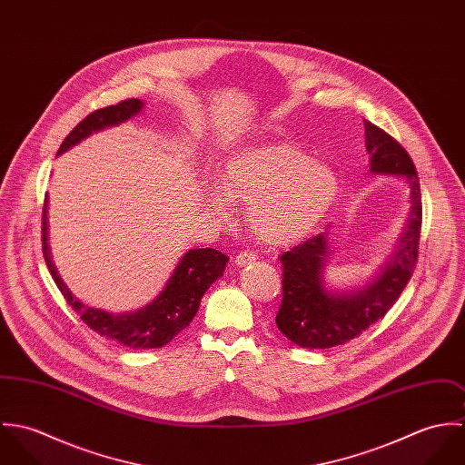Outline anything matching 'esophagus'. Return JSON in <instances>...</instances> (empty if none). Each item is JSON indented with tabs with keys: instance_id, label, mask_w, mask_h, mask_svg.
I'll return each mask as SVG.
<instances>
[{
	"instance_id": "obj_1",
	"label": "esophagus",
	"mask_w": 465,
	"mask_h": 465,
	"mask_svg": "<svg viewBox=\"0 0 465 465\" xmlns=\"http://www.w3.org/2000/svg\"><path fill=\"white\" fill-rule=\"evenodd\" d=\"M252 262H256V254L252 251H242L234 258V263L238 266L249 265Z\"/></svg>"
}]
</instances>
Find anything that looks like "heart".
<instances>
[{"instance_id":"heart-1","label":"heart","mask_w":465,"mask_h":465,"mask_svg":"<svg viewBox=\"0 0 465 465\" xmlns=\"http://www.w3.org/2000/svg\"><path fill=\"white\" fill-rule=\"evenodd\" d=\"M218 188L229 202L247 205V223L262 243L284 247L321 222L336 197L338 179L297 144L277 141L232 153L220 170ZM207 197L218 216L229 214L218 192Z\"/></svg>"}]
</instances>
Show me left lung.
Wrapping results in <instances>:
<instances>
[{"label": "left lung", "mask_w": 465, "mask_h": 465, "mask_svg": "<svg viewBox=\"0 0 465 465\" xmlns=\"http://www.w3.org/2000/svg\"><path fill=\"white\" fill-rule=\"evenodd\" d=\"M363 125L371 172L404 175L410 184V218L392 262L372 284L351 295H336L324 288L322 270L330 251L326 234H317L281 256L282 302L275 324L304 349H330L369 330L396 304L417 265L422 202L415 164L391 134L367 120Z\"/></svg>", "instance_id": "1"}]
</instances>
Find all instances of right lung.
<instances>
[{"mask_svg": "<svg viewBox=\"0 0 465 465\" xmlns=\"http://www.w3.org/2000/svg\"><path fill=\"white\" fill-rule=\"evenodd\" d=\"M143 104L137 98L124 100L116 105H109L87 114L63 141L59 153L76 144L89 134L129 120L141 111ZM46 203L43 207V254L48 270L64 295L67 304L80 315L82 322L93 331L116 340L118 343L133 349H155L170 343L179 332L190 326L199 312L200 301L211 282H214L225 270L229 258L214 249H193L186 252L170 277L161 295L143 310L134 313L114 315L96 308H91L71 295L66 284L59 277L55 265L50 260L48 232H46Z\"/></svg>", "mask_w": 465, "mask_h": 465, "instance_id": "add662e5", "label": "right lung"}]
</instances>
